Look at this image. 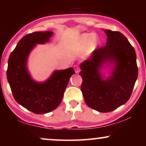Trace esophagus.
Here are the masks:
<instances>
[{
	"mask_svg": "<svg viewBox=\"0 0 146 146\" xmlns=\"http://www.w3.org/2000/svg\"><path fill=\"white\" fill-rule=\"evenodd\" d=\"M74 70H75L76 73H78L80 72V68L78 65L74 66Z\"/></svg>",
	"mask_w": 146,
	"mask_h": 146,
	"instance_id": "esophagus-1",
	"label": "esophagus"
}]
</instances>
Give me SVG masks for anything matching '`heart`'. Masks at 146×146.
I'll list each match as a JSON object with an SVG mask.
<instances>
[{"label": "heart", "mask_w": 146, "mask_h": 146, "mask_svg": "<svg viewBox=\"0 0 146 146\" xmlns=\"http://www.w3.org/2000/svg\"><path fill=\"white\" fill-rule=\"evenodd\" d=\"M89 42V47L92 48L97 42V38L92 34H83L78 38L74 44L78 49H82Z\"/></svg>", "instance_id": "heart-1"}]
</instances>
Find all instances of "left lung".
Returning <instances> with one entry per match:
<instances>
[{
    "label": "left lung",
    "mask_w": 146,
    "mask_h": 146,
    "mask_svg": "<svg viewBox=\"0 0 146 146\" xmlns=\"http://www.w3.org/2000/svg\"><path fill=\"white\" fill-rule=\"evenodd\" d=\"M106 45L98 48L81 64V91L85 102L100 112H109L126 103L137 78L138 68L133 47L123 34L105 30ZM116 63L111 76L102 80L99 72L102 64Z\"/></svg>",
    "instance_id": "8db88e82"
}]
</instances>
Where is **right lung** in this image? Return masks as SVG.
<instances>
[{
	"label": "right lung",
	"instance_id": "1",
	"mask_svg": "<svg viewBox=\"0 0 146 146\" xmlns=\"http://www.w3.org/2000/svg\"><path fill=\"white\" fill-rule=\"evenodd\" d=\"M53 33L35 32L22 38L10 55L7 80L13 97L22 106L32 112L48 113L58 106L70 78L75 73L73 68L56 70L44 83L32 80L27 69V58L36 44L47 42Z\"/></svg>",
	"mask_w": 146,
	"mask_h": 146
}]
</instances>
